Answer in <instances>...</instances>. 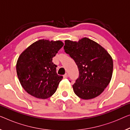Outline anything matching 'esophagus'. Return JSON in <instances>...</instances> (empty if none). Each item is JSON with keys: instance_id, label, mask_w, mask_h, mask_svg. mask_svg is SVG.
<instances>
[{"instance_id": "1", "label": "esophagus", "mask_w": 130, "mask_h": 130, "mask_svg": "<svg viewBox=\"0 0 130 130\" xmlns=\"http://www.w3.org/2000/svg\"><path fill=\"white\" fill-rule=\"evenodd\" d=\"M63 78H67V77H68V74H67V73H66L65 74L63 75Z\"/></svg>"}]
</instances>
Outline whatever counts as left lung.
I'll return each instance as SVG.
<instances>
[{
    "mask_svg": "<svg viewBox=\"0 0 130 130\" xmlns=\"http://www.w3.org/2000/svg\"><path fill=\"white\" fill-rule=\"evenodd\" d=\"M65 52L74 60L79 76L72 85L75 93L82 99L99 96L111 80L113 59L100 44L84 37L78 41H65Z\"/></svg>",
    "mask_w": 130,
    "mask_h": 130,
    "instance_id": "left-lung-1",
    "label": "left lung"
}]
</instances>
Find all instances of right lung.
<instances>
[{"label":"right lung","instance_id":"right-lung-1","mask_svg":"<svg viewBox=\"0 0 130 130\" xmlns=\"http://www.w3.org/2000/svg\"><path fill=\"white\" fill-rule=\"evenodd\" d=\"M63 45L61 41L40 40L19 56L16 63L17 76L30 95L45 99L56 92L63 76L56 72L57 65L52 61Z\"/></svg>","mask_w":130,"mask_h":130}]
</instances>
